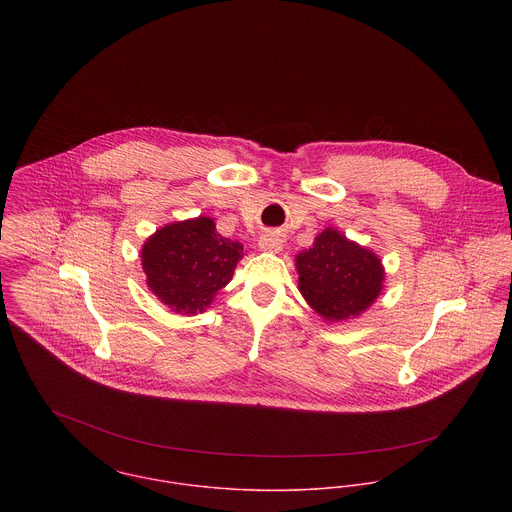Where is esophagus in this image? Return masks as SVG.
<instances>
[{"instance_id":"34e87169","label":"esophagus","mask_w":512,"mask_h":512,"mask_svg":"<svg viewBox=\"0 0 512 512\" xmlns=\"http://www.w3.org/2000/svg\"><path fill=\"white\" fill-rule=\"evenodd\" d=\"M260 248L264 250V252H272V254H278L280 250H282V246H284V240H282V236L280 234H276V232H268V234H262L260 236Z\"/></svg>"}]
</instances>
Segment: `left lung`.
Returning a JSON list of instances; mask_svg holds the SVG:
<instances>
[{"label":"left lung","instance_id":"obj_1","mask_svg":"<svg viewBox=\"0 0 512 512\" xmlns=\"http://www.w3.org/2000/svg\"><path fill=\"white\" fill-rule=\"evenodd\" d=\"M295 268L299 292L327 321L361 315L382 292L380 258L335 228L317 234L313 248L295 256Z\"/></svg>","mask_w":512,"mask_h":512}]
</instances>
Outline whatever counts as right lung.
<instances>
[{"label": "right lung", "mask_w": 512, "mask_h": 512, "mask_svg": "<svg viewBox=\"0 0 512 512\" xmlns=\"http://www.w3.org/2000/svg\"><path fill=\"white\" fill-rule=\"evenodd\" d=\"M242 260V244L217 232L215 220L197 217L165 224L142 248L147 288L175 313H203Z\"/></svg>", "instance_id": "obj_1"}]
</instances>
